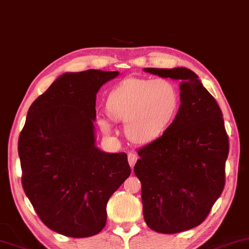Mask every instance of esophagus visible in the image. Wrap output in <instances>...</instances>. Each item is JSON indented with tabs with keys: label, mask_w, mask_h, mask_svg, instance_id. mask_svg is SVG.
Returning a JSON list of instances; mask_svg holds the SVG:
<instances>
[{
	"label": "esophagus",
	"mask_w": 249,
	"mask_h": 249,
	"mask_svg": "<svg viewBox=\"0 0 249 249\" xmlns=\"http://www.w3.org/2000/svg\"><path fill=\"white\" fill-rule=\"evenodd\" d=\"M127 157H128V163H130V166L133 168L135 163H137V160H138V156L133 154V152H128Z\"/></svg>",
	"instance_id": "34e87169"
}]
</instances>
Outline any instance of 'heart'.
Masks as SVG:
<instances>
[{
    "label": "heart",
    "mask_w": 249,
    "mask_h": 249,
    "mask_svg": "<svg viewBox=\"0 0 249 249\" xmlns=\"http://www.w3.org/2000/svg\"><path fill=\"white\" fill-rule=\"evenodd\" d=\"M181 108L178 86L167 78H126L109 92L106 109L110 117L126 123V135L137 143H149L166 133ZM105 133L111 124L99 117Z\"/></svg>",
    "instance_id": "obj_1"
}]
</instances>
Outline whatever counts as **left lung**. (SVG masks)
Masks as SVG:
<instances>
[{
	"mask_svg": "<svg viewBox=\"0 0 249 249\" xmlns=\"http://www.w3.org/2000/svg\"><path fill=\"white\" fill-rule=\"evenodd\" d=\"M180 82L181 108L172 127L139 149L134 173L141 181L145 223L178 233L203 223L225 184L229 138L217 102L188 68H144Z\"/></svg>",
	"mask_w": 249,
	"mask_h": 249,
	"instance_id": "left-lung-1",
	"label": "left lung"
}]
</instances>
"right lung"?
<instances>
[{"mask_svg": "<svg viewBox=\"0 0 249 249\" xmlns=\"http://www.w3.org/2000/svg\"><path fill=\"white\" fill-rule=\"evenodd\" d=\"M118 71L66 72L28 109L18 141L26 196L43 223L72 238L100 232L107 203L130 177L125 152L95 147V99Z\"/></svg>", "mask_w": 249, "mask_h": 249, "instance_id": "right-lung-1", "label": "right lung"}]
</instances>
